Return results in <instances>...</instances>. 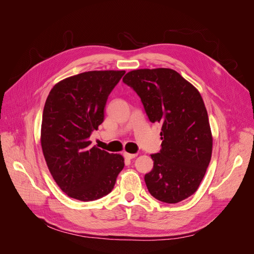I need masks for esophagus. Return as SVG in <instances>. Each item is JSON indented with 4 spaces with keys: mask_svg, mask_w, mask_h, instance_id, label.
I'll list each match as a JSON object with an SVG mask.
<instances>
[{
    "mask_svg": "<svg viewBox=\"0 0 254 254\" xmlns=\"http://www.w3.org/2000/svg\"><path fill=\"white\" fill-rule=\"evenodd\" d=\"M136 156H137L136 153H128V152H124V157H125L126 159H128V160H131V159L135 158Z\"/></svg>",
    "mask_w": 254,
    "mask_h": 254,
    "instance_id": "esophagus-1",
    "label": "esophagus"
}]
</instances>
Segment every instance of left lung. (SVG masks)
<instances>
[{
  "instance_id": "left-lung-1",
  "label": "left lung",
  "mask_w": 254,
  "mask_h": 254,
  "mask_svg": "<svg viewBox=\"0 0 254 254\" xmlns=\"http://www.w3.org/2000/svg\"><path fill=\"white\" fill-rule=\"evenodd\" d=\"M123 81L140 96L151 123H161V150L144 179L151 196L177 203L197 190L212 156L209 117L198 90L172 68H141Z\"/></svg>"
}]
</instances>
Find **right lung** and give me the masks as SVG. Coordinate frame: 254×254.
I'll return each instance as SVG.
<instances>
[{"label": "right lung", "mask_w": 254, "mask_h": 254, "mask_svg": "<svg viewBox=\"0 0 254 254\" xmlns=\"http://www.w3.org/2000/svg\"><path fill=\"white\" fill-rule=\"evenodd\" d=\"M125 71H90L53 87L44 105L41 147L54 180L68 197L92 201L108 195L124 158L91 145L104 122L111 91Z\"/></svg>", "instance_id": "add662e5"}]
</instances>
